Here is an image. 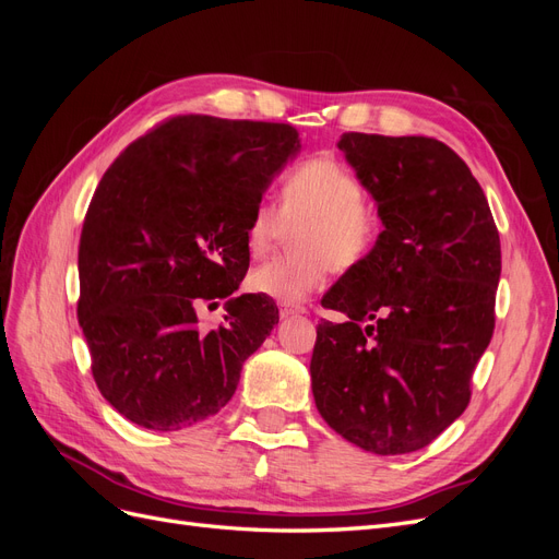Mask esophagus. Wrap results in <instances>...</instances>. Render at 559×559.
I'll use <instances>...</instances> for the list:
<instances>
[{"label": "esophagus", "instance_id": "1", "mask_svg": "<svg viewBox=\"0 0 559 559\" xmlns=\"http://www.w3.org/2000/svg\"><path fill=\"white\" fill-rule=\"evenodd\" d=\"M300 312H306V308H302V306H286V302H284V306H280V317L282 319H289V317L300 314Z\"/></svg>", "mask_w": 559, "mask_h": 559}]
</instances>
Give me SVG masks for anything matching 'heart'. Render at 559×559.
<instances>
[{
    "label": "heart",
    "mask_w": 559,
    "mask_h": 559,
    "mask_svg": "<svg viewBox=\"0 0 559 559\" xmlns=\"http://www.w3.org/2000/svg\"><path fill=\"white\" fill-rule=\"evenodd\" d=\"M361 179L333 156H314L294 165L282 181L280 210L259 202L251 210L245 240L251 257L277 247L286 226L294 249L249 273V289L294 306L324 286L331 267L349 270L364 263L380 238V216Z\"/></svg>",
    "instance_id": "obj_1"
}]
</instances>
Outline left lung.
<instances>
[{"instance_id":"1","label":"left lung","mask_w":559,"mask_h":559,"mask_svg":"<svg viewBox=\"0 0 559 559\" xmlns=\"http://www.w3.org/2000/svg\"><path fill=\"white\" fill-rule=\"evenodd\" d=\"M341 151L384 224L321 300L310 361L319 415L376 454L427 448L471 401L495 333L499 230L468 165L433 138L345 132Z\"/></svg>"}]
</instances>
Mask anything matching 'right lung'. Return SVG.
Here are the masks:
<instances>
[{
	"label": "right lung",
	"instance_id": "add662e5",
	"mask_svg": "<svg viewBox=\"0 0 559 559\" xmlns=\"http://www.w3.org/2000/svg\"><path fill=\"white\" fill-rule=\"evenodd\" d=\"M298 148L289 123L189 114L134 140L99 179L76 317L99 394L134 425L177 431L216 415L280 321L261 294L230 298L210 331L198 308L245 280L249 214Z\"/></svg>",
	"mask_w": 559,
	"mask_h": 559
}]
</instances>
